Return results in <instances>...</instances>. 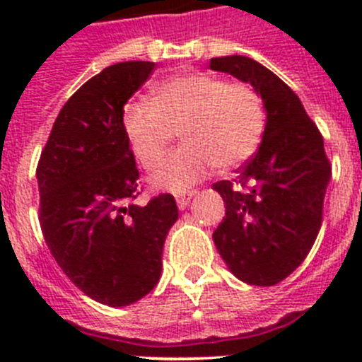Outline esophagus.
Returning <instances> with one entry per match:
<instances>
[{
    "label": "esophagus",
    "mask_w": 362,
    "mask_h": 362,
    "mask_svg": "<svg viewBox=\"0 0 362 362\" xmlns=\"http://www.w3.org/2000/svg\"><path fill=\"white\" fill-rule=\"evenodd\" d=\"M196 196V190L192 192H185V194H179L177 197H175V201H177V206L179 210H185L188 206V203H190L192 197Z\"/></svg>",
    "instance_id": "obj_1"
}]
</instances>
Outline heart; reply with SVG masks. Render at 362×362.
<instances>
[{
	"instance_id": "heart-1",
	"label": "heart",
	"mask_w": 362,
	"mask_h": 362,
	"mask_svg": "<svg viewBox=\"0 0 362 362\" xmlns=\"http://www.w3.org/2000/svg\"><path fill=\"white\" fill-rule=\"evenodd\" d=\"M267 129L263 99L254 86L214 74H179L153 88V101H130L123 130L137 161L152 168L183 130L185 145L152 172L156 188L183 192L217 166L230 170L257 152Z\"/></svg>"
}]
</instances>
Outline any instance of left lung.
<instances>
[{
	"label": "left lung",
	"mask_w": 362,
	"mask_h": 362,
	"mask_svg": "<svg viewBox=\"0 0 362 362\" xmlns=\"http://www.w3.org/2000/svg\"><path fill=\"white\" fill-rule=\"evenodd\" d=\"M210 69L250 83L263 99L267 129L233 181H217L225 217L214 243L243 283L274 286L312 250L322 221L332 166L325 141L283 79L246 56L212 57Z\"/></svg>",
	"instance_id": "left-lung-1"
}]
</instances>
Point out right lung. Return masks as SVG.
<instances>
[{
    "label": "right lung",
    "instance_id": "1",
    "mask_svg": "<svg viewBox=\"0 0 362 362\" xmlns=\"http://www.w3.org/2000/svg\"><path fill=\"white\" fill-rule=\"evenodd\" d=\"M156 63L124 62L90 78L63 105L37 163L40 225L50 254L85 296L132 305L161 277L163 245L177 221L174 196L148 204L123 130L124 103Z\"/></svg>",
    "mask_w": 362,
    "mask_h": 362
}]
</instances>
